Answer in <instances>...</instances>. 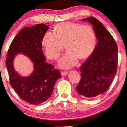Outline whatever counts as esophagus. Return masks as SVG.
<instances>
[{"label":"esophagus","mask_w":127,"mask_h":127,"mask_svg":"<svg viewBox=\"0 0 127 127\" xmlns=\"http://www.w3.org/2000/svg\"><path fill=\"white\" fill-rule=\"evenodd\" d=\"M68 73V71H62L61 72V75L62 76H66L67 74Z\"/></svg>","instance_id":"1"}]
</instances>
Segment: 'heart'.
Returning a JSON list of instances; mask_svg holds the SVG:
<instances>
[{
	"instance_id": "1",
	"label": "heart",
	"mask_w": 127,
	"mask_h": 127,
	"mask_svg": "<svg viewBox=\"0 0 127 127\" xmlns=\"http://www.w3.org/2000/svg\"><path fill=\"white\" fill-rule=\"evenodd\" d=\"M55 34L45 33L42 43L45 53L50 59L56 60L64 48L68 50L59 62L63 68L74 66L78 61L90 57L96 45V35L90 25L72 22H64L56 25Z\"/></svg>"
}]
</instances>
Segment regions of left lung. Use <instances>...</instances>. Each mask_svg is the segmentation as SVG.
Wrapping results in <instances>:
<instances>
[{"label": "left lung", "mask_w": 127, "mask_h": 127, "mask_svg": "<svg viewBox=\"0 0 127 127\" xmlns=\"http://www.w3.org/2000/svg\"><path fill=\"white\" fill-rule=\"evenodd\" d=\"M93 26L98 40L93 52L80 67L81 79L76 90L85 97H94L108 90L118 67V47L102 23L94 17L83 19Z\"/></svg>", "instance_id": "1"}]
</instances>
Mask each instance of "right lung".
I'll return each instance as SVG.
<instances>
[{
    "instance_id": "obj_1",
    "label": "right lung",
    "mask_w": 127,
    "mask_h": 127,
    "mask_svg": "<svg viewBox=\"0 0 127 127\" xmlns=\"http://www.w3.org/2000/svg\"><path fill=\"white\" fill-rule=\"evenodd\" d=\"M49 28L38 24L23 28L11 42L7 52L6 66L10 85L20 98L31 104L37 105L48 100L57 79L61 77L58 70L46 63L42 51V39ZM21 53L28 56L34 65V71L28 77L20 76L13 66L14 57Z\"/></svg>"
}]
</instances>
